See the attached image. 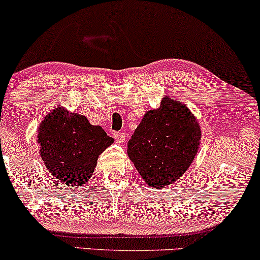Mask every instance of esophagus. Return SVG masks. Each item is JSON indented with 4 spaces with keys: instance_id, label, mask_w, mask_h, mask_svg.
I'll return each instance as SVG.
<instances>
[{
    "instance_id": "34e87169",
    "label": "esophagus",
    "mask_w": 260,
    "mask_h": 260,
    "mask_svg": "<svg viewBox=\"0 0 260 260\" xmlns=\"http://www.w3.org/2000/svg\"><path fill=\"white\" fill-rule=\"evenodd\" d=\"M113 137H114V139L119 142V144H121V142L125 141L126 134L122 133V132H115V133L113 134Z\"/></svg>"
}]
</instances>
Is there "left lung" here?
Returning a JSON list of instances; mask_svg holds the SVG:
<instances>
[{"label": "left lung", "instance_id": "left-lung-1", "mask_svg": "<svg viewBox=\"0 0 260 260\" xmlns=\"http://www.w3.org/2000/svg\"><path fill=\"white\" fill-rule=\"evenodd\" d=\"M202 131L180 101L165 96L148 111L128 141V154L148 186L162 188L177 181L198 152Z\"/></svg>", "mask_w": 260, "mask_h": 260}]
</instances>
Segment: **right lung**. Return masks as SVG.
I'll return each mask as SVG.
<instances>
[{"instance_id":"1","label":"right lung","mask_w":260,"mask_h":260,"mask_svg":"<svg viewBox=\"0 0 260 260\" xmlns=\"http://www.w3.org/2000/svg\"><path fill=\"white\" fill-rule=\"evenodd\" d=\"M40 155L54 177L67 186H82L92 177L99 155L114 139L86 116L57 107L38 131Z\"/></svg>"}]
</instances>
